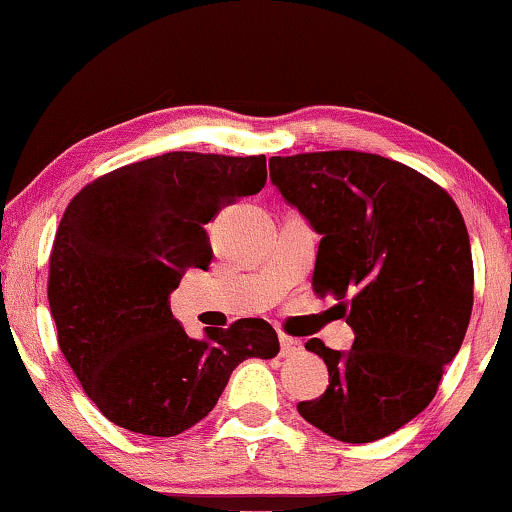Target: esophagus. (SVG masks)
Segmentation results:
<instances>
[{"label": "esophagus", "mask_w": 512, "mask_h": 512, "mask_svg": "<svg viewBox=\"0 0 512 512\" xmlns=\"http://www.w3.org/2000/svg\"><path fill=\"white\" fill-rule=\"evenodd\" d=\"M303 350V343L298 341V338H291V336H284L280 334V353L282 357H294Z\"/></svg>", "instance_id": "esophagus-1"}]
</instances>
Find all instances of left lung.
<instances>
[{
    "label": "left lung",
    "mask_w": 512,
    "mask_h": 512,
    "mask_svg": "<svg viewBox=\"0 0 512 512\" xmlns=\"http://www.w3.org/2000/svg\"><path fill=\"white\" fill-rule=\"evenodd\" d=\"M270 181L317 235L313 289L336 296L350 350L310 338L329 386L298 402L341 442L381 440L428 407L473 313V256L459 207L407 164L357 150L270 157Z\"/></svg>",
    "instance_id": "left-lung-1"
}]
</instances>
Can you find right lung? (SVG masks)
Segmentation results:
<instances>
[{"instance_id": "1", "label": "right lung", "mask_w": 512, "mask_h": 512, "mask_svg": "<svg viewBox=\"0 0 512 512\" xmlns=\"http://www.w3.org/2000/svg\"><path fill=\"white\" fill-rule=\"evenodd\" d=\"M265 178V155L167 152L96 178L68 204L49 261V308L61 353L115 426L174 437L216 407L237 364L280 353L265 320L190 338L169 305L185 270H209L204 225L261 192Z\"/></svg>"}]
</instances>
